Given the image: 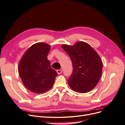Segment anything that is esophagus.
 I'll list each match as a JSON object with an SVG mask.
<instances>
[{
    "mask_svg": "<svg viewBox=\"0 0 125 125\" xmlns=\"http://www.w3.org/2000/svg\"><path fill=\"white\" fill-rule=\"evenodd\" d=\"M57 73L58 74H60L62 73V69H58L57 70Z\"/></svg>",
    "mask_w": 125,
    "mask_h": 125,
    "instance_id": "esophagus-1",
    "label": "esophagus"
}]
</instances>
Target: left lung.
<instances>
[{
    "label": "left lung",
    "instance_id": "1",
    "mask_svg": "<svg viewBox=\"0 0 125 125\" xmlns=\"http://www.w3.org/2000/svg\"><path fill=\"white\" fill-rule=\"evenodd\" d=\"M69 55L73 71L68 83L74 91L85 93L95 88L101 77L103 65L99 55L90 45L78 42L73 46H62Z\"/></svg>",
    "mask_w": 125,
    "mask_h": 125
}]
</instances>
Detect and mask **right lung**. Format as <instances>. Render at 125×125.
Returning a JSON list of instances; mask_svg holds the SVG:
<instances>
[{
    "label": "right lung",
    "instance_id": "obj_1",
    "mask_svg": "<svg viewBox=\"0 0 125 125\" xmlns=\"http://www.w3.org/2000/svg\"><path fill=\"white\" fill-rule=\"evenodd\" d=\"M50 49V45L45 43L34 44L25 52L19 63L22 82L33 93H43L51 89L58 75L47 58Z\"/></svg>",
    "mask_w": 125,
    "mask_h": 125
}]
</instances>
